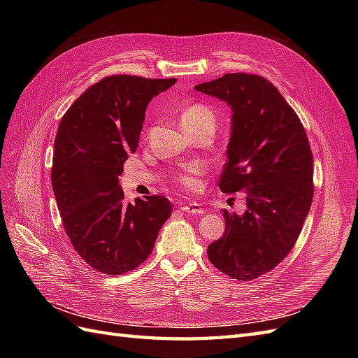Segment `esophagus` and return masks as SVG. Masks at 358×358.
<instances>
[{"label": "esophagus", "mask_w": 358, "mask_h": 358, "mask_svg": "<svg viewBox=\"0 0 358 358\" xmlns=\"http://www.w3.org/2000/svg\"><path fill=\"white\" fill-rule=\"evenodd\" d=\"M180 209L187 213H192V215H201L204 213V209L199 203H183L180 204Z\"/></svg>", "instance_id": "34e87169"}]
</instances>
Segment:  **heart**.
Instances as JSON below:
<instances>
[{
  "label": "heart",
  "mask_w": 358,
  "mask_h": 358,
  "mask_svg": "<svg viewBox=\"0 0 358 358\" xmlns=\"http://www.w3.org/2000/svg\"><path fill=\"white\" fill-rule=\"evenodd\" d=\"M180 124L187 133L192 131V129H200V128L215 129L216 113L213 112L212 107L206 106V104H201V103L191 104L182 112ZM201 171H203V169L199 164L188 166L185 170L176 175L178 185L183 189H188V191L197 189L200 185L199 175H201Z\"/></svg>",
  "instance_id": "1"
}]
</instances>
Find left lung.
I'll use <instances>...</instances> for the list:
<instances>
[{
  "instance_id": "1",
  "label": "left lung",
  "mask_w": 358,
  "mask_h": 358,
  "mask_svg": "<svg viewBox=\"0 0 358 358\" xmlns=\"http://www.w3.org/2000/svg\"><path fill=\"white\" fill-rule=\"evenodd\" d=\"M196 91L230 106L231 136L220 188L242 191L243 215L224 209L225 231L208 246L210 263L237 280H252L289 254L313 197V158L305 128L273 83L229 73Z\"/></svg>"
}]
</instances>
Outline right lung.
Here are the masks:
<instances>
[{
  "label": "right lung",
  "mask_w": 358,
  "mask_h": 358,
  "mask_svg": "<svg viewBox=\"0 0 358 358\" xmlns=\"http://www.w3.org/2000/svg\"><path fill=\"white\" fill-rule=\"evenodd\" d=\"M175 83L109 76L90 86L59 122L53 194L73 248L101 273L117 276L142 264L171 215V203L161 196L125 203L117 178L137 150L148 104Z\"/></svg>",
  "instance_id": "right-lung-1"
}]
</instances>
